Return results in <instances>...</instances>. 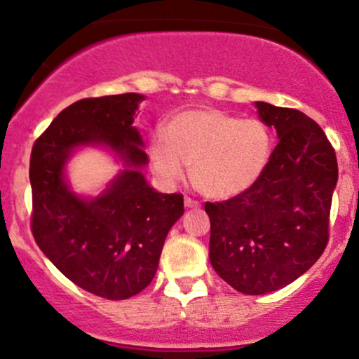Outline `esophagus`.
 <instances>
[{
  "mask_svg": "<svg viewBox=\"0 0 359 359\" xmlns=\"http://www.w3.org/2000/svg\"><path fill=\"white\" fill-rule=\"evenodd\" d=\"M184 203H185V208H191V209H199L201 208V204L197 203V201H194L192 197H189V196H185Z\"/></svg>",
  "mask_w": 359,
  "mask_h": 359,
  "instance_id": "1",
  "label": "esophagus"
}]
</instances>
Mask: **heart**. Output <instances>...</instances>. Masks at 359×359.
<instances>
[{"mask_svg":"<svg viewBox=\"0 0 359 359\" xmlns=\"http://www.w3.org/2000/svg\"><path fill=\"white\" fill-rule=\"evenodd\" d=\"M273 150L270 130L258 119H241L203 108L177 113L155 135L150 162L163 184H174L191 165V182L214 199L240 196L262 179Z\"/></svg>","mask_w":359,"mask_h":359,"instance_id":"heart-1","label":"heart"}]
</instances>
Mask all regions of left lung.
<instances>
[{
    "label": "left lung",
    "mask_w": 359,
    "mask_h": 359,
    "mask_svg": "<svg viewBox=\"0 0 359 359\" xmlns=\"http://www.w3.org/2000/svg\"><path fill=\"white\" fill-rule=\"evenodd\" d=\"M255 106L280 140L265 174L240 196L204 205L212 269L246 295L283 288L319 259L337 182L336 151L314 119L269 102Z\"/></svg>",
    "instance_id": "8db88e82"
}]
</instances>
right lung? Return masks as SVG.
<instances>
[{
	"label": "right lung",
	"instance_id": "obj_1",
	"mask_svg": "<svg viewBox=\"0 0 359 359\" xmlns=\"http://www.w3.org/2000/svg\"><path fill=\"white\" fill-rule=\"evenodd\" d=\"M143 100L126 93L76 101L32 148L30 226L36 245L77 287L109 300L130 299L148 287L167 233L184 214L182 194L156 192L140 172L148 156L133 116ZM82 144L109 146L126 160L127 170L94 200L76 196L63 177L65 162Z\"/></svg>",
	"mask_w": 359,
	"mask_h": 359
}]
</instances>
